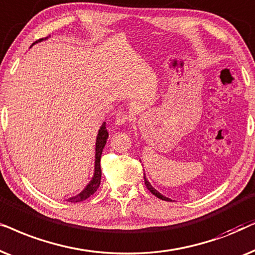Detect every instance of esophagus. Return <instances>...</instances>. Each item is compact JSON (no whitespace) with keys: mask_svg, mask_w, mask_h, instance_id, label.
I'll return each mask as SVG.
<instances>
[{"mask_svg":"<svg viewBox=\"0 0 255 255\" xmlns=\"http://www.w3.org/2000/svg\"><path fill=\"white\" fill-rule=\"evenodd\" d=\"M129 120H130L129 114L126 113V112H119V113L117 114V117H115V125L122 126V125L127 124Z\"/></svg>","mask_w":255,"mask_h":255,"instance_id":"obj_1","label":"esophagus"}]
</instances>
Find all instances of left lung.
Segmentation results:
<instances>
[{"instance_id":"1","label":"left lung","mask_w":255,"mask_h":255,"mask_svg":"<svg viewBox=\"0 0 255 255\" xmlns=\"http://www.w3.org/2000/svg\"><path fill=\"white\" fill-rule=\"evenodd\" d=\"M144 184H145V186H147V189L149 190V191H150L154 196L157 197V198L162 199V201H167V202H170L171 201V199H169V198H167V197H164L163 195H161V193H159L157 190H155L154 188H152V186L150 185V183H149L147 179H145V177H144Z\"/></svg>"}]
</instances>
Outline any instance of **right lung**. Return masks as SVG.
<instances>
[{"mask_svg": "<svg viewBox=\"0 0 255 255\" xmlns=\"http://www.w3.org/2000/svg\"><path fill=\"white\" fill-rule=\"evenodd\" d=\"M42 39L36 40L35 43L40 42ZM33 43V44H35ZM32 44V45H33ZM106 124H103L101 128L99 129V133H98L97 136V143H96V169H94V176L92 178V181L90 182L86 188H85L83 191H81L79 195L72 197V198L69 199V202L71 203H78V202H83L85 199H87L88 197H91L94 192L97 191L98 188L100 185V179H101V168H100V158H101V154H103V149L106 144V140L108 137V131L106 129Z\"/></svg>", "mask_w": 255, "mask_h": 255, "instance_id": "obj_1", "label": "right lung"}]
</instances>
